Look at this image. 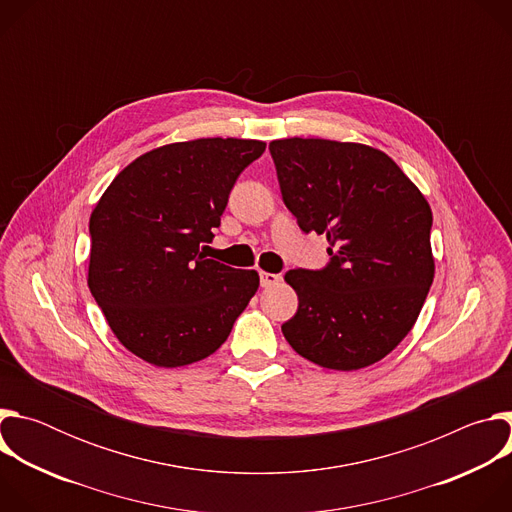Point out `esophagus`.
Returning a JSON list of instances; mask_svg holds the SVG:
<instances>
[{
    "mask_svg": "<svg viewBox=\"0 0 512 512\" xmlns=\"http://www.w3.org/2000/svg\"><path fill=\"white\" fill-rule=\"evenodd\" d=\"M281 281L279 273H269V271H261V285L263 287H273Z\"/></svg>",
    "mask_w": 512,
    "mask_h": 512,
    "instance_id": "34e87169",
    "label": "esophagus"
}]
</instances>
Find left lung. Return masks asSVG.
I'll return each mask as SVG.
<instances>
[{
  "mask_svg": "<svg viewBox=\"0 0 512 512\" xmlns=\"http://www.w3.org/2000/svg\"><path fill=\"white\" fill-rule=\"evenodd\" d=\"M269 152L300 229L330 243L324 269L285 273L298 312L281 332L318 367H371L409 334L433 281L429 202L371 145L287 137Z\"/></svg>",
  "mask_w": 512,
  "mask_h": 512,
  "instance_id": "8db88e82",
  "label": "left lung"
}]
</instances>
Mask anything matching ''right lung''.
<instances>
[{"label": "right lung", "mask_w": 512, "mask_h": 512, "mask_svg": "<svg viewBox=\"0 0 512 512\" xmlns=\"http://www.w3.org/2000/svg\"><path fill=\"white\" fill-rule=\"evenodd\" d=\"M265 141L200 137L145 152L91 212L89 289L117 340L141 360L176 369L229 338L259 287L255 269L206 259L239 174Z\"/></svg>", "instance_id": "1"}]
</instances>
